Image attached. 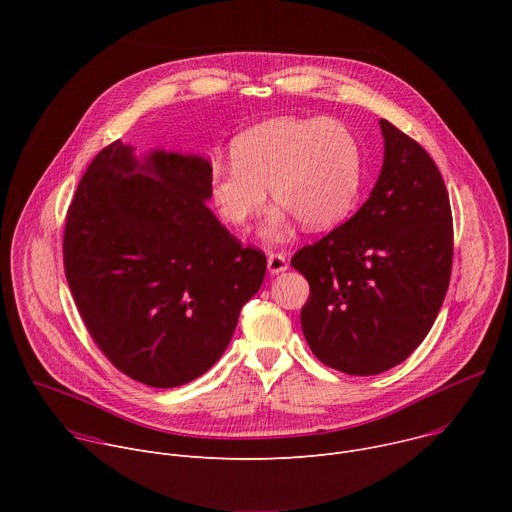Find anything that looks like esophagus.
I'll return each instance as SVG.
<instances>
[{
    "label": "esophagus",
    "mask_w": 512,
    "mask_h": 512,
    "mask_svg": "<svg viewBox=\"0 0 512 512\" xmlns=\"http://www.w3.org/2000/svg\"><path fill=\"white\" fill-rule=\"evenodd\" d=\"M289 267L287 257L283 253H269L267 255V269L271 275H279Z\"/></svg>",
    "instance_id": "34e87169"
}]
</instances>
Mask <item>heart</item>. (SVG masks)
Returning <instances> with one entry per match:
<instances>
[{
  "mask_svg": "<svg viewBox=\"0 0 512 512\" xmlns=\"http://www.w3.org/2000/svg\"><path fill=\"white\" fill-rule=\"evenodd\" d=\"M231 160L210 172L216 212L231 227L245 229L265 208L269 188L279 204L263 231L271 243L281 241L296 218L310 231L338 225L352 210L362 180L356 135L330 117L259 123L233 141Z\"/></svg>",
  "mask_w": 512,
  "mask_h": 512,
  "instance_id": "b5f03b06",
  "label": "heart"
}]
</instances>
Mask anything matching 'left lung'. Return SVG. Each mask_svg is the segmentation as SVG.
<instances>
[{
    "mask_svg": "<svg viewBox=\"0 0 512 512\" xmlns=\"http://www.w3.org/2000/svg\"><path fill=\"white\" fill-rule=\"evenodd\" d=\"M385 156L358 212L291 265L310 283L302 330L330 369L369 377L427 336L452 273L454 229L444 178L421 145L381 119Z\"/></svg>",
    "mask_w": 512,
    "mask_h": 512,
    "instance_id": "8db88e82",
    "label": "left lung"
}]
</instances>
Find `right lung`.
I'll return each mask as SVG.
<instances>
[{"mask_svg": "<svg viewBox=\"0 0 512 512\" xmlns=\"http://www.w3.org/2000/svg\"><path fill=\"white\" fill-rule=\"evenodd\" d=\"M210 162L113 141L66 214L64 271L97 346L158 389L204 375L227 350L267 259L206 206Z\"/></svg>", "mask_w": 512, "mask_h": 512, "instance_id": "add662e5", "label": "right lung"}]
</instances>
